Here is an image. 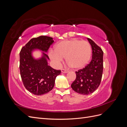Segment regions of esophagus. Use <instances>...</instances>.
<instances>
[{
  "label": "esophagus",
  "instance_id": "obj_1",
  "mask_svg": "<svg viewBox=\"0 0 127 127\" xmlns=\"http://www.w3.org/2000/svg\"><path fill=\"white\" fill-rule=\"evenodd\" d=\"M61 72H63V73H67V72H68V71L66 70V69H61Z\"/></svg>",
  "mask_w": 127,
  "mask_h": 127
}]
</instances>
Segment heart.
Instances as JSON below:
<instances>
[{
  "mask_svg": "<svg viewBox=\"0 0 127 127\" xmlns=\"http://www.w3.org/2000/svg\"><path fill=\"white\" fill-rule=\"evenodd\" d=\"M92 55L89 42L72 39L58 42L54 47V52H50L49 57L52 60L59 63L65 58L70 67L75 70L85 68L90 63Z\"/></svg>",
  "mask_w": 127,
  "mask_h": 127,
  "instance_id": "heart-1",
  "label": "heart"
}]
</instances>
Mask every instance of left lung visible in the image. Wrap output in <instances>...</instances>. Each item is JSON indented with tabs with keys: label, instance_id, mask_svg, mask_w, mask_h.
<instances>
[{
	"label": "left lung",
	"instance_id": "8db88e82",
	"mask_svg": "<svg viewBox=\"0 0 127 127\" xmlns=\"http://www.w3.org/2000/svg\"><path fill=\"white\" fill-rule=\"evenodd\" d=\"M92 49L91 63L82 69L76 71V78L71 87L77 93L90 94L96 90L101 83L103 69V52L101 48L87 38Z\"/></svg>",
	"mask_w": 127,
	"mask_h": 127
}]
</instances>
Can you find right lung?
Wrapping results in <instances>:
<instances>
[{
  "label": "right lung",
  "mask_w": 127,
  "mask_h": 127,
  "mask_svg": "<svg viewBox=\"0 0 127 127\" xmlns=\"http://www.w3.org/2000/svg\"><path fill=\"white\" fill-rule=\"evenodd\" d=\"M53 42L52 37L40 36L30 40L21 50L20 70L22 82L26 89L34 95H41L51 91L57 76L61 73L60 70L48 65L49 58L45 53ZM36 49L42 51L39 59L32 56Z\"/></svg>",
  "instance_id": "right-lung-1"
}]
</instances>
